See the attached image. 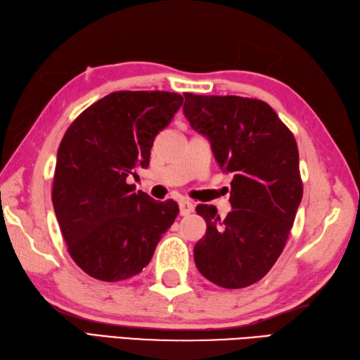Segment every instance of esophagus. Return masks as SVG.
<instances>
[{
	"label": "esophagus",
	"mask_w": 360,
	"mask_h": 360,
	"mask_svg": "<svg viewBox=\"0 0 360 360\" xmlns=\"http://www.w3.org/2000/svg\"><path fill=\"white\" fill-rule=\"evenodd\" d=\"M179 206H180V215H188L194 211V205L188 200H181Z\"/></svg>",
	"instance_id": "obj_1"
}]
</instances>
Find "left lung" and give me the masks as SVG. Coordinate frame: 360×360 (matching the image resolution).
<instances>
[{
  "label": "left lung",
  "mask_w": 360,
  "mask_h": 360,
  "mask_svg": "<svg viewBox=\"0 0 360 360\" xmlns=\"http://www.w3.org/2000/svg\"><path fill=\"white\" fill-rule=\"evenodd\" d=\"M183 114L210 140L223 172L234 175L225 219L212 205L195 207L206 221L195 266L221 288H245L266 276L288 240L303 195L297 143L257 98L186 92Z\"/></svg>",
  "instance_id": "1"
}]
</instances>
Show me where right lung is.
<instances>
[{
  "mask_svg": "<svg viewBox=\"0 0 360 360\" xmlns=\"http://www.w3.org/2000/svg\"><path fill=\"white\" fill-rule=\"evenodd\" d=\"M183 97L163 91H120L79 114L63 137L52 203L68 251L86 274L126 281L150 262L179 214L174 200L135 193L126 179L148 167L155 135Z\"/></svg>",
  "mask_w": 360,
  "mask_h": 360,
  "instance_id": "obj_1",
  "label": "right lung"
}]
</instances>
